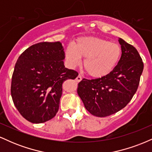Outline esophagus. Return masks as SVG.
<instances>
[{"label": "esophagus", "mask_w": 152, "mask_h": 152, "mask_svg": "<svg viewBox=\"0 0 152 152\" xmlns=\"http://www.w3.org/2000/svg\"><path fill=\"white\" fill-rule=\"evenodd\" d=\"M81 80H82L81 76V75H78V76L77 77H76V81H77V82H79V81H81Z\"/></svg>", "instance_id": "esophagus-1"}]
</instances>
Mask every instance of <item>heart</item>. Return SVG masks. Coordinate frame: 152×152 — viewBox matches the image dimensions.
<instances>
[{"instance_id": "obj_1", "label": "heart", "mask_w": 152, "mask_h": 152, "mask_svg": "<svg viewBox=\"0 0 152 152\" xmlns=\"http://www.w3.org/2000/svg\"><path fill=\"white\" fill-rule=\"evenodd\" d=\"M121 48L118 43L104 38L82 37L67 47L66 58L71 68L81 64L85 58L83 68L90 76L102 78L116 67L121 58Z\"/></svg>"}]
</instances>
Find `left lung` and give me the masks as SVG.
I'll return each mask as SVG.
<instances>
[{
  "mask_svg": "<svg viewBox=\"0 0 152 152\" xmlns=\"http://www.w3.org/2000/svg\"><path fill=\"white\" fill-rule=\"evenodd\" d=\"M121 56L112 71L96 79H82L77 94L92 115L105 117L124 108L139 86L144 64L137 50L118 38Z\"/></svg>",
  "mask_w": 152,
  "mask_h": 152,
  "instance_id": "8db88e82",
  "label": "left lung"
}]
</instances>
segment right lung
I'll use <instances>...</instances> for the list:
<instances>
[{
    "mask_svg": "<svg viewBox=\"0 0 152 152\" xmlns=\"http://www.w3.org/2000/svg\"><path fill=\"white\" fill-rule=\"evenodd\" d=\"M62 43L42 42L29 47L15 64L12 76L11 96L20 114L28 121L40 124L58 112L62 83L78 74L64 66Z\"/></svg>",
    "mask_w": 152,
    "mask_h": 152,
    "instance_id": "add662e5",
    "label": "right lung"
}]
</instances>
